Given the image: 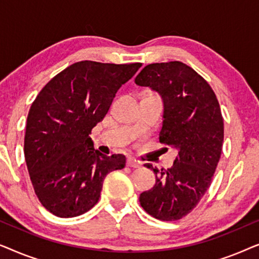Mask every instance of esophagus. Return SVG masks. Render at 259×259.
Returning <instances> with one entry per match:
<instances>
[{
	"label": "esophagus",
	"instance_id": "34e87169",
	"mask_svg": "<svg viewBox=\"0 0 259 259\" xmlns=\"http://www.w3.org/2000/svg\"><path fill=\"white\" fill-rule=\"evenodd\" d=\"M127 166H130V167H133V168H139L141 164L139 161H137L136 159L128 158V159H127Z\"/></svg>",
	"mask_w": 259,
	"mask_h": 259
}]
</instances>
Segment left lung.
<instances>
[{"label": "left lung", "mask_w": 259, "mask_h": 259, "mask_svg": "<svg viewBox=\"0 0 259 259\" xmlns=\"http://www.w3.org/2000/svg\"><path fill=\"white\" fill-rule=\"evenodd\" d=\"M136 83L161 95L159 141L178 153L171 168L145 165L154 171L155 185L140 194V205L159 221H178L203 198L221 159L224 122L219 102L207 81L180 61L147 65Z\"/></svg>", "instance_id": "8db88e82"}]
</instances>
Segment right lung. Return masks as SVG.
<instances>
[{
	"instance_id": "add662e5",
	"label": "right lung",
	"mask_w": 259,
	"mask_h": 259,
	"mask_svg": "<svg viewBox=\"0 0 259 259\" xmlns=\"http://www.w3.org/2000/svg\"><path fill=\"white\" fill-rule=\"evenodd\" d=\"M140 67L75 62L53 77L31 104L24 158L35 193L51 213L69 218L90 211L106 176L125 167V155L107 157L94 150L90 134Z\"/></svg>"
}]
</instances>
